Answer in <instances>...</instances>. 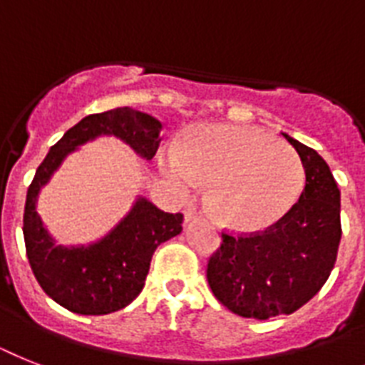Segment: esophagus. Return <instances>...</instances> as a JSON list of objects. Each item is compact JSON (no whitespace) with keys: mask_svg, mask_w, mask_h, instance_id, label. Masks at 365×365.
<instances>
[{"mask_svg":"<svg viewBox=\"0 0 365 365\" xmlns=\"http://www.w3.org/2000/svg\"><path fill=\"white\" fill-rule=\"evenodd\" d=\"M195 221H198V217L195 215V213H192V212L183 213V227H189V225L195 223Z\"/></svg>","mask_w":365,"mask_h":365,"instance_id":"34e87169","label":"esophagus"}]
</instances>
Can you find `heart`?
I'll return each instance as SVG.
<instances>
[{
  "instance_id": "1",
  "label": "heart",
  "mask_w": 365,
  "mask_h": 365,
  "mask_svg": "<svg viewBox=\"0 0 365 365\" xmlns=\"http://www.w3.org/2000/svg\"><path fill=\"white\" fill-rule=\"evenodd\" d=\"M163 176L182 197L210 183L208 200L225 225L264 229L300 197L306 170L285 142L253 127L198 125L159 159Z\"/></svg>"
}]
</instances>
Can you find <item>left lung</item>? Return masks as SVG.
<instances>
[{
	"label": "left lung",
	"mask_w": 365,
	"mask_h": 365,
	"mask_svg": "<svg viewBox=\"0 0 365 365\" xmlns=\"http://www.w3.org/2000/svg\"><path fill=\"white\" fill-rule=\"evenodd\" d=\"M283 136L306 170L300 200L264 232L223 234L206 272L213 296L227 309L257 321L307 304L330 277L341 240V192L330 167L315 150Z\"/></svg>",
	"instance_id": "obj_1"
}]
</instances>
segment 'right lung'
I'll use <instances>...</instances> for the list:
<instances>
[{
  "label": "right lung",
  "mask_w": 365,
  "mask_h": 365,
  "mask_svg": "<svg viewBox=\"0 0 365 365\" xmlns=\"http://www.w3.org/2000/svg\"><path fill=\"white\" fill-rule=\"evenodd\" d=\"M99 136H115L142 159H152L161 142V121L121 106L90 114L71 127L38 165L24 208V242L29 266L41 289L65 309L78 315H106L129 306L140 294L153 251L182 232V213L159 210L146 197L103 238L88 245H58L37 213L41 189L65 157Z\"/></svg>",
  "instance_id": "add662e5"
}]
</instances>
